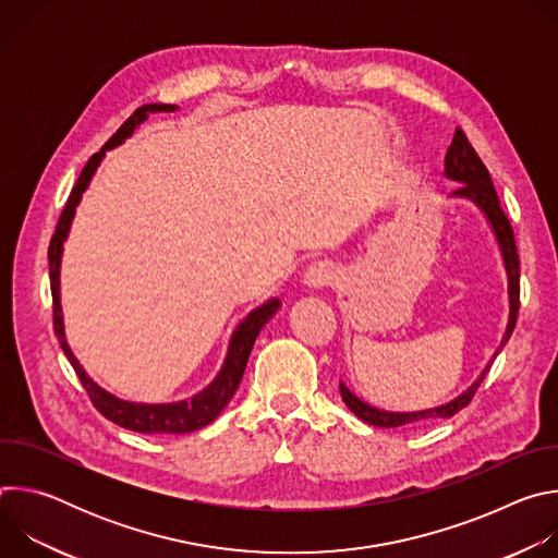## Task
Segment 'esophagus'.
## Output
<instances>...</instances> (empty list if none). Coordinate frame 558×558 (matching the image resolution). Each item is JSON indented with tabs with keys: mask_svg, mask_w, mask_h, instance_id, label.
Returning <instances> with one entry per match:
<instances>
[{
	"mask_svg": "<svg viewBox=\"0 0 558 558\" xmlns=\"http://www.w3.org/2000/svg\"><path fill=\"white\" fill-rule=\"evenodd\" d=\"M336 278H338V271H336V267L331 265V263H325V260H317V263H313L306 271H304V284L308 287V289H327V287H331L333 282H336Z\"/></svg>",
	"mask_w": 558,
	"mask_h": 558,
	"instance_id": "34e87169",
	"label": "esophagus"
}]
</instances>
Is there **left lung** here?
I'll use <instances>...</instances> for the list:
<instances>
[{
	"label": "left lung",
	"mask_w": 558,
	"mask_h": 558,
	"mask_svg": "<svg viewBox=\"0 0 558 558\" xmlns=\"http://www.w3.org/2000/svg\"><path fill=\"white\" fill-rule=\"evenodd\" d=\"M446 177L450 181L461 183L459 190L452 192V196L459 198H468L472 201L476 207H480L499 243L501 250V258H504V267H506V276H508V302H510V313H508V327H506V336L499 344V349L495 351L493 360L488 362V366L484 368V373L476 377V381L463 390L459 397H454L452 402L437 407V409H426V411H417V413H390V411H379L366 402H362L357 395H353L344 381H340V392L344 404L353 411V415H357L362 422L371 424V426H379V428H397V426H407V424H420V422H428V420H444V417H452L454 413H459L461 409H465L472 400V395L480 388V384L484 381V377L488 375L495 357L499 355V351L506 347V342L510 340L514 325H517V315H519V254H517V243H514V231L510 227L508 216L504 214L501 205H499V196L497 190L493 185L490 172L484 166V161L480 158V154L474 151V147L470 145V141L465 138L463 130H454L452 143L446 151Z\"/></svg>",
	"instance_id": "obj_1"
}]
</instances>
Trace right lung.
I'll return each instance as SVG.
<instances>
[{
  "label": "right lung",
  "instance_id": "right-lung-1",
  "mask_svg": "<svg viewBox=\"0 0 558 558\" xmlns=\"http://www.w3.org/2000/svg\"><path fill=\"white\" fill-rule=\"evenodd\" d=\"M177 106L170 104H147L141 106L119 130L117 134L97 151L93 154L90 161L86 163V168L82 170L76 179V185L70 192V198L59 216L54 235L50 238V247H48V263H50V289H52V320H54V333L59 338V344L65 353V357L70 360L74 373L82 379L90 402L95 404V409L110 422L134 430V433H145V435H154V433H172V435H183V433H192L198 430L203 426H207L209 422H214L220 411L229 404V400L233 397L238 384L243 379L250 353L254 349V342L260 333V329L271 320V315L280 308V300L271 298L267 300L263 306L254 308L245 320L235 327V331L231 333L229 347H227V357L218 371V375L214 377V381L203 388L201 392H196L192 400H183V402H172V404H136V402H125L114 397L112 392L104 390L95 379L88 377V373L82 368V364L76 362L74 353L70 351L68 342H65V333H63V315H61V300H59V267H61V252H63V243L65 235L70 231V222L74 218V209L82 201V194L88 190L93 174L97 172L101 158L106 156L108 149L117 147L119 143H123L151 112H174Z\"/></svg>",
  "mask_w": 558,
  "mask_h": 558
}]
</instances>
